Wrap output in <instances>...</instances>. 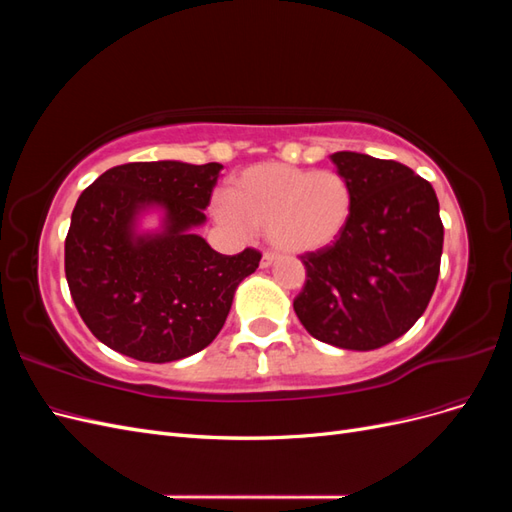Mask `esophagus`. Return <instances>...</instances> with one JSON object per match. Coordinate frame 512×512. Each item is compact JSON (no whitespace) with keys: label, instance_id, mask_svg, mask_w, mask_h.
Segmentation results:
<instances>
[{"label":"esophagus","instance_id":"obj_1","mask_svg":"<svg viewBox=\"0 0 512 512\" xmlns=\"http://www.w3.org/2000/svg\"><path fill=\"white\" fill-rule=\"evenodd\" d=\"M275 254L273 252H265V254H262V260H260V267L262 269H267V267H271L273 265V262H275Z\"/></svg>","mask_w":512,"mask_h":512}]
</instances>
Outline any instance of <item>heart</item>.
Returning <instances> with one entry per match:
<instances>
[{"mask_svg":"<svg viewBox=\"0 0 512 512\" xmlns=\"http://www.w3.org/2000/svg\"><path fill=\"white\" fill-rule=\"evenodd\" d=\"M213 211L239 235L265 230L275 250L307 254L342 235L352 213V190L335 170L267 162L232 179Z\"/></svg>","mask_w":512,"mask_h":512,"instance_id":"heart-1","label":"heart"}]
</instances>
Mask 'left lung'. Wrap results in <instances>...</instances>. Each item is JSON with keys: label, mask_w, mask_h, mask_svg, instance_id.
Listing matches in <instances>:
<instances>
[{"label": "left lung", "mask_w": 512, "mask_h": 512, "mask_svg": "<svg viewBox=\"0 0 512 512\" xmlns=\"http://www.w3.org/2000/svg\"><path fill=\"white\" fill-rule=\"evenodd\" d=\"M352 190L333 245L301 256L294 312L307 333L346 350H376L412 329L438 284L444 226L431 183L395 160L331 156Z\"/></svg>", "instance_id": "left-lung-1"}]
</instances>
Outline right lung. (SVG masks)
<instances>
[{"instance_id": "right-lung-1", "label": "right lung", "mask_w": 512, "mask_h": 512, "mask_svg": "<svg viewBox=\"0 0 512 512\" xmlns=\"http://www.w3.org/2000/svg\"><path fill=\"white\" fill-rule=\"evenodd\" d=\"M222 164L130 162L108 168L76 200L66 237V280L87 329L136 361L170 363L207 348L222 331L237 286L260 252L224 256L194 235ZM165 228L138 236L145 208Z\"/></svg>"}]
</instances>
